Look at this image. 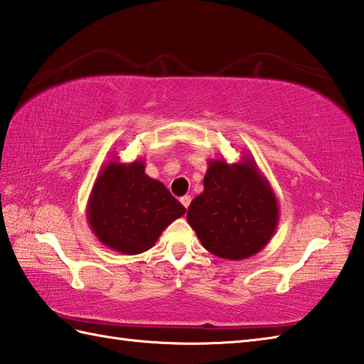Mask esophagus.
I'll return each instance as SVG.
<instances>
[{
  "mask_svg": "<svg viewBox=\"0 0 364 364\" xmlns=\"http://www.w3.org/2000/svg\"><path fill=\"white\" fill-rule=\"evenodd\" d=\"M180 202L183 203V206H184V208H188V206L191 205V197H189V196H184V197H181V198H180Z\"/></svg>",
  "mask_w": 364,
  "mask_h": 364,
  "instance_id": "esophagus-1",
  "label": "esophagus"
}]
</instances>
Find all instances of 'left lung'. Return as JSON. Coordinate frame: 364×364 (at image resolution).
Wrapping results in <instances>:
<instances>
[{"instance_id": "left-lung-1", "label": "left lung", "mask_w": 364, "mask_h": 364, "mask_svg": "<svg viewBox=\"0 0 364 364\" xmlns=\"http://www.w3.org/2000/svg\"><path fill=\"white\" fill-rule=\"evenodd\" d=\"M203 186L189 205L188 222L205 249L231 261L264 249L277 230L280 205L252 154L233 164L208 159Z\"/></svg>"}]
</instances>
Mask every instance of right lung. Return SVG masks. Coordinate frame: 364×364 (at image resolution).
I'll return each instance as SVG.
<instances>
[{"instance_id":"right-lung-1","label":"right lung","mask_w":364,"mask_h":364,"mask_svg":"<svg viewBox=\"0 0 364 364\" xmlns=\"http://www.w3.org/2000/svg\"><path fill=\"white\" fill-rule=\"evenodd\" d=\"M186 213L161 181L145 173V161L120 162L117 156L100 168L86 215L100 242L122 255H139L154 245L162 231Z\"/></svg>"}]
</instances>
